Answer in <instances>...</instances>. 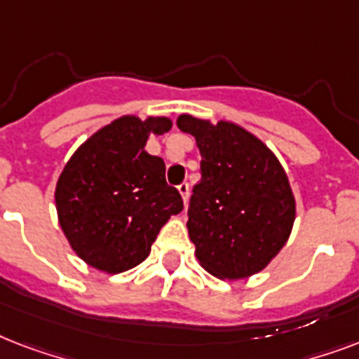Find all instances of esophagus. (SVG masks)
<instances>
[{
	"label": "esophagus",
	"mask_w": 359,
	"mask_h": 359,
	"mask_svg": "<svg viewBox=\"0 0 359 359\" xmlns=\"http://www.w3.org/2000/svg\"><path fill=\"white\" fill-rule=\"evenodd\" d=\"M177 190H179V194L182 196V201H184V205H186V201H188V196H190V184H188V182H182V184L177 186Z\"/></svg>",
	"instance_id": "obj_1"
}]
</instances>
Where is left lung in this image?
I'll list each match as a JSON object with an SVG mask.
<instances>
[{
    "label": "left lung",
    "instance_id": "left-lung-1",
    "mask_svg": "<svg viewBox=\"0 0 359 359\" xmlns=\"http://www.w3.org/2000/svg\"><path fill=\"white\" fill-rule=\"evenodd\" d=\"M177 126L201 152V180L186 222L197 261L229 281L259 273L283 250L296 219L283 165L266 143L231 121L182 114Z\"/></svg>",
    "mask_w": 359,
    "mask_h": 359
}]
</instances>
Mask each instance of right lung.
Here are the masks:
<instances>
[{
  "label": "right lung",
  "instance_id": "right-lung-1",
  "mask_svg": "<svg viewBox=\"0 0 359 359\" xmlns=\"http://www.w3.org/2000/svg\"><path fill=\"white\" fill-rule=\"evenodd\" d=\"M173 121L123 115L87 137L65 163L55 184V210L70 248L89 266L121 273L151 253L162 225L182 210L165 182L162 158L145 151L149 135Z\"/></svg>",
  "mask_w": 359,
  "mask_h": 359
}]
</instances>
